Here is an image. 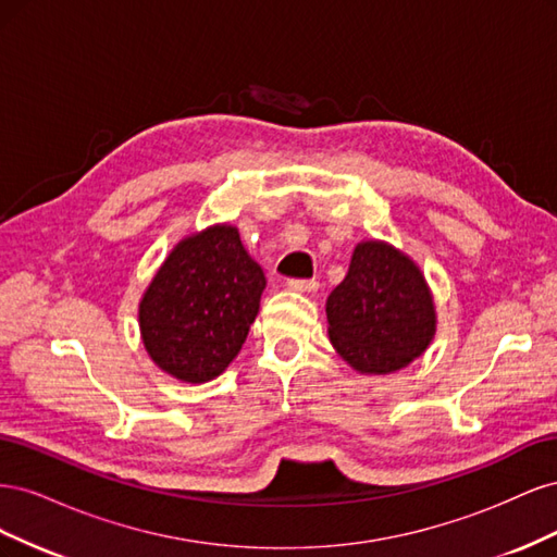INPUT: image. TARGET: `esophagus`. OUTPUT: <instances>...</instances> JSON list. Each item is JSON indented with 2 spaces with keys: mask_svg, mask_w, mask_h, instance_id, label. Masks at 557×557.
<instances>
[{
  "mask_svg": "<svg viewBox=\"0 0 557 557\" xmlns=\"http://www.w3.org/2000/svg\"><path fill=\"white\" fill-rule=\"evenodd\" d=\"M288 288L297 293H315L318 290V281L315 278H290Z\"/></svg>",
  "mask_w": 557,
  "mask_h": 557,
  "instance_id": "34e87169",
  "label": "esophagus"
}]
</instances>
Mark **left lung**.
I'll return each mask as SVG.
<instances>
[{"instance_id":"1","label":"left lung","mask_w":557,"mask_h":557,"mask_svg":"<svg viewBox=\"0 0 557 557\" xmlns=\"http://www.w3.org/2000/svg\"><path fill=\"white\" fill-rule=\"evenodd\" d=\"M327 334L336 352L362 374H393L423 356L436 330L425 276L401 250L362 242L346 278L327 297Z\"/></svg>"}]
</instances>
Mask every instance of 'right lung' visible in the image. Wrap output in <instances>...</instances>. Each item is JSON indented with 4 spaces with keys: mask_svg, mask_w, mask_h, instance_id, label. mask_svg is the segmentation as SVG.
<instances>
[{
    "mask_svg": "<svg viewBox=\"0 0 557 557\" xmlns=\"http://www.w3.org/2000/svg\"><path fill=\"white\" fill-rule=\"evenodd\" d=\"M264 285L237 227L213 225L185 237L139 301L150 360L183 383L221 376L246 342Z\"/></svg>",
    "mask_w": 557,
    "mask_h": 557,
    "instance_id": "add662e5",
    "label": "right lung"
}]
</instances>
